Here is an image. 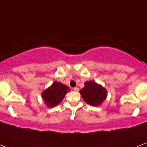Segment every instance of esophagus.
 Instances as JSON below:
<instances>
[{
  "mask_svg": "<svg viewBox=\"0 0 147 147\" xmlns=\"http://www.w3.org/2000/svg\"><path fill=\"white\" fill-rule=\"evenodd\" d=\"M73 89H74V90H75V92H78V91H79V88H77V87L74 88Z\"/></svg>",
  "mask_w": 147,
  "mask_h": 147,
  "instance_id": "1",
  "label": "esophagus"
}]
</instances>
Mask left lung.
Here are the masks:
<instances>
[{
    "label": "left lung",
    "mask_w": 147,
    "mask_h": 147,
    "mask_svg": "<svg viewBox=\"0 0 147 147\" xmlns=\"http://www.w3.org/2000/svg\"><path fill=\"white\" fill-rule=\"evenodd\" d=\"M79 92L83 99L92 106L100 105L107 97V91L105 88L93 81H86L84 88Z\"/></svg>",
    "instance_id": "obj_1"
}]
</instances>
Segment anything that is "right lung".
<instances>
[{
  "instance_id": "right-lung-1",
  "label": "right lung",
  "mask_w": 147,
  "mask_h": 147,
  "mask_svg": "<svg viewBox=\"0 0 147 147\" xmlns=\"http://www.w3.org/2000/svg\"><path fill=\"white\" fill-rule=\"evenodd\" d=\"M70 88L66 85L55 81L50 88L42 93V98L48 107H53L59 104L64 98Z\"/></svg>"
}]
</instances>
